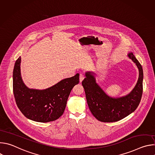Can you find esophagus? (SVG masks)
<instances>
[{"label":"esophagus","instance_id":"1","mask_svg":"<svg viewBox=\"0 0 155 155\" xmlns=\"http://www.w3.org/2000/svg\"><path fill=\"white\" fill-rule=\"evenodd\" d=\"M84 78H85L84 75L83 74H80V82L81 83V82L84 80Z\"/></svg>","mask_w":155,"mask_h":155}]
</instances>
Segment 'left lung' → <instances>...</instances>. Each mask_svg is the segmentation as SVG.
I'll use <instances>...</instances> for the list:
<instances>
[{"label":"left lung","instance_id":"1","mask_svg":"<svg viewBox=\"0 0 155 155\" xmlns=\"http://www.w3.org/2000/svg\"><path fill=\"white\" fill-rule=\"evenodd\" d=\"M127 56L137 65L139 75L134 89L125 96L117 98L108 96L96 83L94 73L85 74L82 85L87 103L93 116L100 121H118L134 112L139 105L143 92V69L133 53H129Z\"/></svg>","mask_w":155,"mask_h":155}]
</instances>
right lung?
Listing matches in <instances>:
<instances>
[{
	"label": "right lung",
	"mask_w": 155,
	"mask_h": 155,
	"mask_svg": "<svg viewBox=\"0 0 155 155\" xmlns=\"http://www.w3.org/2000/svg\"><path fill=\"white\" fill-rule=\"evenodd\" d=\"M20 65L19 57L13 69V88L20 111L28 119L37 122L47 123L58 119L64 112L72 88L79 83V74L45 90L30 89L22 80Z\"/></svg>",
	"instance_id": "obj_1"
}]
</instances>
